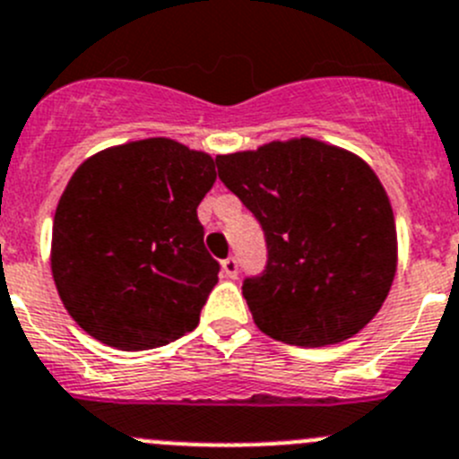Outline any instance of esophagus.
Instances as JSON below:
<instances>
[{"label": "esophagus", "instance_id": "1", "mask_svg": "<svg viewBox=\"0 0 459 459\" xmlns=\"http://www.w3.org/2000/svg\"><path fill=\"white\" fill-rule=\"evenodd\" d=\"M221 271H224L226 278H238V260H235V257H226V260L221 262Z\"/></svg>", "mask_w": 459, "mask_h": 459}]
</instances>
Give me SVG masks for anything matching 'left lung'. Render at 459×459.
Returning <instances> with one entry per match:
<instances>
[{
	"label": "left lung",
	"instance_id": "left-lung-1",
	"mask_svg": "<svg viewBox=\"0 0 459 459\" xmlns=\"http://www.w3.org/2000/svg\"><path fill=\"white\" fill-rule=\"evenodd\" d=\"M215 161L226 188L264 230L266 269L242 287L257 329L298 348L336 345L361 332L397 273L394 212L375 170L309 136Z\"/></svg>",
	"mask_w": 459,
	"mask_h": 459
}]
</instances>
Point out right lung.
<instances>
[{
	"label": "right lung",
	"mask_w": 459,
	"mask_h": 459,
	"mask_svg": "<svg viewBox=\"0 0 459 459\" xmlns=\"http://www.w3.org/2000/svg\"><path fill=\"white\" fill-rule=\"evenodd\" d=\"M215 179L211 154L166 136L80 163L53 217L51 273L89 336L141 352L197 327L220 273L197 220Z\"/></svg>",
	"instance_id": "right-lung-1"
}]
</instances>
